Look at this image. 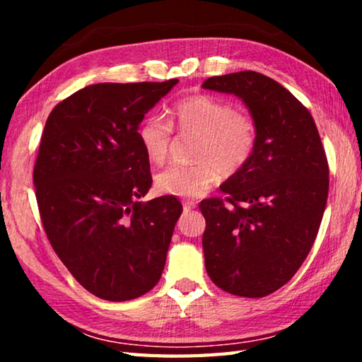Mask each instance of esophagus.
<instances>
[{"label": "esophagus", "instance_id": "esophagus-1", "mask_svg": "<svg viewBox=\"0 0 362 362\" xmlns=\"http://www.w3.org/2000/svg\"><path fill=\"white\" fill-rule=\"evenodd\" d=\"M194 207H196V201H185V203H183V212L188 214L189 211H193Z\"/></svg>", "mask_w": 362, "mask_h": 362}]
</instances>
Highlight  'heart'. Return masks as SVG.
Returning <instances> with one entry per match:
<instances>
[{
	"mask_svg": "<svg viewBox=\"0 0 362 362\" xmlns=\"http://www.w3.org/2000/svg\"><path fill=\"white\" fill-rule=\"evenodd\" d=\"M173 124L185 136H196L193 164H170L156 175L161 193L193 198L203 194L220 177L236 174L250 161L257 145V126L249 115L228 102L196 94L180 99L170 110ZM173 124L159 116H146L137 136L151 163L166 159Z\"/></svg>",
	"mask_w": 362,
	"mask_h": 362,
	"instance_id": "1",
	"label": "heart"
}]
</instances>
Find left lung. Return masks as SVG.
I'll list each match as a JSON object with an SVG mask.
<instances>
[{
    "label": "left lung",
    "instance_id": "obj_1",
    "mask_svg": "<svg viewBox=\"0 0 362 362\" xmlns=\"http://www.w3.org/2000/svg\"><path fill=\"white\" fill-rule=\"evenodd\" d=\"M203 88L240 97L257 126L250 161L220 185L225 198L199 204L206 269L222 291L260 298L283 287L313 246L329 193L326 151L313 116L274 79L238 71Z\"/></svg>",
    "mask_w": 362,
    "mask_h": 362
}]
</instances>
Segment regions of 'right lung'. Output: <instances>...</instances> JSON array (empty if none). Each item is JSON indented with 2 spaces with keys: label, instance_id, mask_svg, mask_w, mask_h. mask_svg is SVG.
Segmentation results:
<instances>
[{
  "label": "right lung",
  "instance_id": "right-lung-1",
  "mask_svg": "<svg viewBox=\"0 0 362 362\" xmlns=\"http://www.w3.org/2000/svg\"><path fill=\"white\" fill-rule=\"evenodd\" d=\"M177 83L86 86L46 121L33 169L41 222L73 278L99 298L144 296L166 265L182 204L139 201L153 180L137 131Z\"/></svg>",
  "mask_w": 362,
  "mask_h": 362
}]
</instances>
